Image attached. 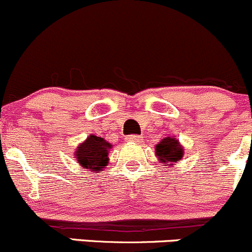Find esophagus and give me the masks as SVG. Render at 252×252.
<instances>
[{
    "instance_id": "1",
    "label": "esophagus",
    "mask_w": 252,
    "mask_h": 252,
    "mask_svg": "<svg viewBox=\"0 0 252 252\" xmlns=\"http://www.w3.org/2000/svg\"><path fill=\"white\" fill-rule=\"evenodd\" d=\"M126 141L135 142V144H139L141 141V136H137V135H130V136L126 137Z\"/></svg>"
}]
</instances>
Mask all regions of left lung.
I'll return each instance as SVG.
<instances>
[{
    "mask_svg": "<svg viewBox=\"0 0 252 252\" xmlns=\"http://www.w3.org/2000/svg\"><path fill=\"white\" fill-rule=\"evenodd\" d=\"M156 157L160 163L174 166L184 157V146L175 136H166L161 139L155 147Z\"/></svg>",
    "mask_w": 252,
    "mask_h": 252,
    "instance_id": "1",
    "label": "left lung"
}]
</instances>
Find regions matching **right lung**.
<instances>
[{
    "label": "right lung",
    "instance_id": "obj_1",
    "mask_svg": "<svg viewBox=\"0 0 252 252\" xmlns=\"http://www.w3.org/2000/svg\"><path fill=\"white\" fill-rule=\"evenodd\" d=\"M112 145L104 137L89 135L75 151V158L83 169L97 173L108 164V153Z\"/></svg>",
    "mask_w": 252,
    "mask_h": 252
}]
</instances>
